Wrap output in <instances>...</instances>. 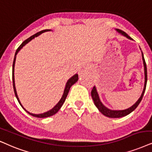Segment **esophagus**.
I'll list each match as a JSON object with an SVG mask.
<instances>
[{
    "instance_id": "1",
    "label": "esophagus",
    "mask_w": 152,
    "mask_h": 152,
    "mask_svg": "<svg viewBox=\"0 0 152 152\" xmlns=\"http://www.w3.org/2000/svg\"><path fill=\"white\" fill-rule=\"evenodd\" d=\"M90 69V66H84L83 68V69H82V71H81V72H85V71H86V70H88Z\"/></svg>"
}]
</instances>
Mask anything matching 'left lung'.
Here are the masks:
<instances>
[{"label":"left lung","instance_id":"left-lung-1","mask_svg":"<svg viewBox=\"0 0 152 152\" xmlns=\"http://www.w3.org/2000/svg\"><path fill=\"white\" fill-rule=\"evenodd\" d=\"M116 31L118 32H119L120 34H121L122 35H124L127 37L128 38H129L130 40H132V38H130L129 36L128 35L126 32H124V31L118 29V28H116ZM142 59H143V63H144V66H145V87H144V90L142 91V93L141 97H140L139 99L136 102V103L135 104H133L131 107L128 108L127 109H125V110H111L108 108H107L106 107H104L102 104V103L101 102L100 99L99 98L98 94H97V90H96V88L95 86L93 88V89L91 90V96L93 97V99L94 101V103H95V106L97 107V108L99 109V111L104 116H106L107 117H109V118H120V117H123L125 116H127L128 114H130L132 111H133L135 109L137 108L139 104L141 102L144 93H145V90H146V86H147V64H146L145 62V59L144 58V55L143 53H142Z\"/></svg>","mask_w":152,"mask_h":152}]
</instances>
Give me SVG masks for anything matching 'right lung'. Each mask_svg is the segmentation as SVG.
Returning <instances> with one entry per match:
<instances>
[{"label": "right lung", "mask_w": 152, "mask_h": 152, "mask_svg": "<svg viewBox=\"0 0 152 152\" xmlns=\"http://www.w3.org/2000/svg\"><path fill=\"white\" fill-rule=\"evenodd\" d=\"M50 31L49 29H45V30H43V31H41L38 32V33H36V34H34V35L31 36V37H29L28 38H27L26 40H25V41L23 42V43L21 44V45L19 46L18 48L16 50V53H15V58H14V61H13V64H12V85H13V89H14V92H15V96H16L17 100H18L19 103H20V104L22 106V107L23 109H24L25 111H26V112L28 113V114H29L30 115H31L32 116H35V117H37V118H46V117H49V116H53V115L55 114L59 110V109L61 108V107L62 106V104H64L65 99H66V96L67 95H68L69 93V91L70 90V88L72 87V86L74 85V84L76 82H77V80L78 79V74H75L74 76H73L72 78H69V79L68 80V81H67L66 84V87H65V89H64V94H63L62 98H61L60 100H59V102L56 105H55V107H54V108H53L51 109V110H50L48 111H47V112L45 113H43V114H31V113H29L28 111H27L25 109L24 107H22V105L21 104L20 102V100H19V98L18 97H17V92H16V89H15V78H14V68H15V59H16V55L18 53V52L20 50V49H22L23 48V46H24L25 45H26V43H28L30 41H31L33 38H34L35 37H36V36H39L40 34L43 33V32H45V31Z\"/></svg>", "instance_id": "right-lung-1"}]
</instances>
